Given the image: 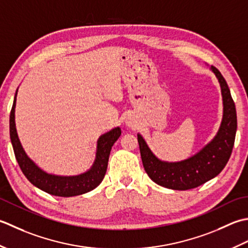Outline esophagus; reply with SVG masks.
Listing matches in <instances>:
<instances>
[{"instance_id": "1", "label": "esophagus", "mask_w": 248, "mask_h": 248, "mask_svg": "<svg viewBox=\"0 0 248 248\" xmlns=\"http://www.w3.org/2000/svg\"><path fill=\"white\" fill-rule=\"evenodd\" d=\"M126 126H127V127H134L135 126V122L133 120H130V119H127L126 120Z\"/></svg>"}]
</instances>
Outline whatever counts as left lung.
Returning a JSON list of instances; mask_svg holds the SVG:
<instances>
[{
  "label": "left lung",
  "mask_w": 248,
  "mask_h": 248,
  "mask_svg": "<svg viewBox=\"0 0 248 248\" xmlns=\"http://www.w3.org/2000/svg\"><path fill=\"white\" fill-rule=\"evenodd\" d=\"M220 85L223 97V119L214 138L190 157L179 161H166L156 156L142 135L138 134L141 159L150 179L163 187L187 190L204 184L218 175L228 163L236 133V111L230 90L219 70L211 66Z\"/></svg>",
  "instance_id": "obj_1"
}]
</instances>
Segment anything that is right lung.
<instances>
[{
	"mask_svg": "<svg viewBox=\"0 0 248 248\" xmlns=\"http://www.w3.org/2000/svg\"><path fill=\"white\" fill-rule=\"evenodd\" d=\"M17 93L18 89L16 94H15L11 117H9V134H11L15 156H16L20 168H21L23 174L27 176V179L37 188L58 197L83 195L97 187L104 180L106 171H107L110 151L115 141L121 136V128L115 127L100 136L97 140V145H96L94 163L85 172L77 175H59L48 173L29 157L19 140L16 121H15Z\"/></svg>",
	"mask_w": 248,
	"mask_h": 248,
	"instance_id": "1",
	"label": "right lung"
}]
</instances>
